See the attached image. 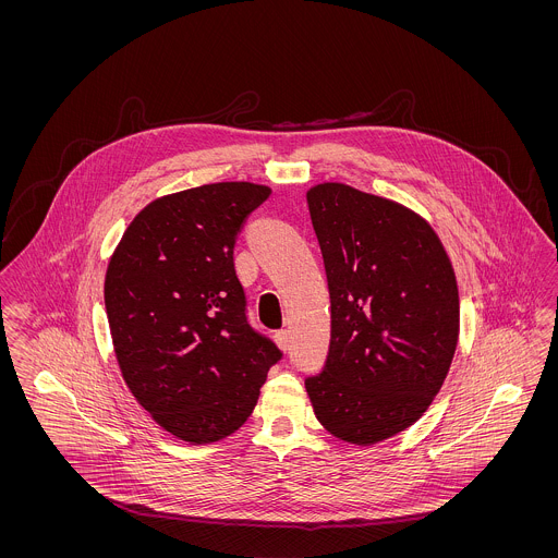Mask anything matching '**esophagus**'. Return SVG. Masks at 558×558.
Instances as JSON below:
<instances>
[{
	"mask_svg": "<svg viewBox=\"0 0 558 558\" xmlns=\"http://www.w3.org/2000/svg\"><path fill=\"white\" fill-rule=\"evenodd\" d=\"M274 339H276V345L280 347L282 351H287V349L291 347V335H289V330H278V332L274 335Z\"/></svg>",
	"mask_w": 558,
	"mask_h": 558,
	"instance_id": "esophagus-1",
	"label": "esophagus"
}]
</instances>
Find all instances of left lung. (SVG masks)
<instances>
[{
    "label": "left lung",
    "instance_id": "8db88e82",
    "mask_svg": "<svg viewBox=\"0 0 558 558\" xmlns=\"http://www.w3.org/2000/svg\"><path fill=\"white\" fill-rule=\"evenodd\" d=\"M307 205L330 292L324 371L305 380L322 426L372 446L414 425L439 393L460 332L450 257L418 213L324 182Z\"/></svg>",
    "mask_w": 558,
    "mask_h": 558
}]
</instances>
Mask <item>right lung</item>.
Masks as SVG:
<instances>
[{
  "label": "right lung",
  "instance_id": "add662e5",
  "mask_svg": "<svg viewBox=\"0 0 558 558\" xmlns=\"http://www.w3.org/2000/svg\"><path fill=\"white\" fill-rule=\"evenodd\" d=\"M269 194L219 182L160 196L108 262L105 305L123 380L157 425L194 446L239 430L282 357L251 328L234 269L240 228Z\"/></svg>",
  "mask_w": 558,
  "mask_h": 558
}]
</instances>
